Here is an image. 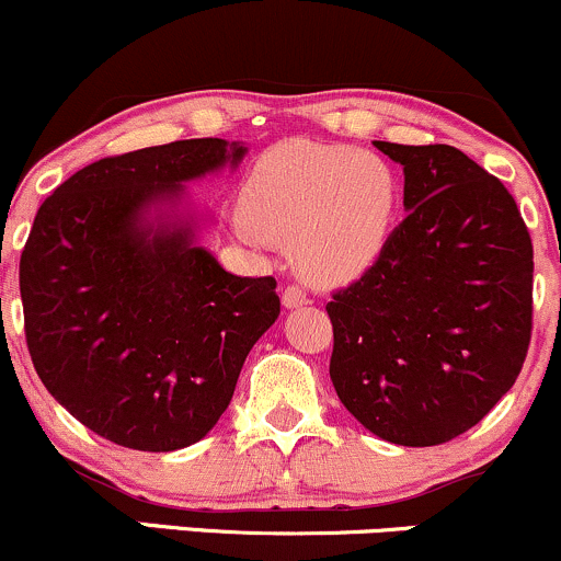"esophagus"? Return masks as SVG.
<instances>
[{
	"instance_id": "esophagus-1",
	"label": "esophagus",
	"mask_w": 561,
	"mask_h": 561,
	"mask_svg": "<svg viewBox=\"0 0 561 561\" xmlns=\"http://www.w3.org/2000/svg\"><path fill=\"white\" fill-rule=\"evenodd\" d=\"M282 304H285V309H298V306L309 304V295L300 285H287L282 293Z\"/></svg>"
}]
</instances>
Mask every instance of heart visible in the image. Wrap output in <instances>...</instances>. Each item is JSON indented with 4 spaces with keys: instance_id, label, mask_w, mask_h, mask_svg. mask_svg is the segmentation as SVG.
Segmentation results:
<instances>
[{
    "instance_id": "b5f03b06",
    "label": "heart",
    "mask_w": 561,
    "mask_h": 561,
    "mask_svg": "<svg viewBox=\"0 0 561 561\" xmlns=\"http://www.w3.org/2000/svg\"><path fill=\"white\" fill-rule=\"evenodd\" d=\"M397 199V175L378 153L290 140L244 178V231L293 244L295 263L317 285H346L383 252Z\"/></svg>"
}]
</instances>
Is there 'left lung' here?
Here are the masks:
<instances>
[{
  "label": "left lung",
  "mask_w": 561,
  "mask_h": 561,
  "mask_svg": "<svg viewBox=\"0 0 561 561\" xmlns=\"http://www.w3.org/2000/svg\"><path fill=\"white\" fill-rule=\"evenodd\" d=\"M408 218L328 304L330 378L351 415L404 447L450 442L514 386L533 332V242L506 186L455 146L375 140Z\"/></svg>",
  "instance_id": "left-lung-1"
}]
</instances>
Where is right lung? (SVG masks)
Instances as JSON below:
<instances>
[{
	"label": "right lung",
	"mask_w": 561,
	"mask_h": 561,
	"mask_svg": "<svg viewBox=\"0 0 561 561\" xmlns=\"http://www.w3.org/2000/svg\"><path fill=\"white\" fill-rule=\"evenodd\" d=\"M242 144L175 140L98 159L42 202L21 255L26 343L45 389L114 445H194L229 408L279 317L274 276H233L196 244L183 183Z\"/></svg>",
	"instance_id": "1"
}]
</instances>
